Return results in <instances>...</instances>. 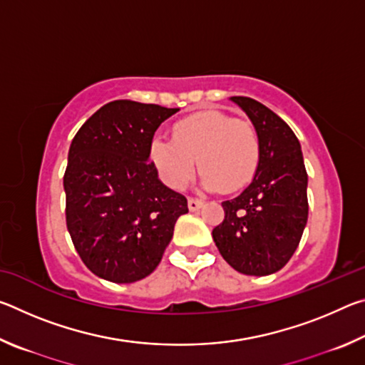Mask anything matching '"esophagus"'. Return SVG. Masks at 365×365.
I'll use <instances>...</instances> for the list:
<instances>
[{"instance_id": "34e87169", "label": "esophagus", "mask_w": 365, "mask_h": 365, "mask_svg": "<svg viewBox=\"0 0 365 365\" xmlns=\"http://www.w3.org/2000/svg\"><path fill=\"white\" fill-rule=\"evenodd\" d=\"M205 202H202L201 200H195V197H188V209L190 211H197Z\"/></svg>"}]
</instances>
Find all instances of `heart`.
<instances>
[{"label":"heart","instance_id":"b5f03b06","mask_svg":"<svg viewBox=\"0 0 365 365\" xmlns=\"http://www.w3.org/2000/svg\"><path fill=\"white\" fill-rule=\"evenodd\" d=\"M150 156L158 174L170 188L180 190L191 180L197 160L202 187L230 193L252 180L261 145L250 120L207 109L178 120L172 140L154 138Z\"/></svg>","mask_w":365,"mask_h":365}]
</instances>
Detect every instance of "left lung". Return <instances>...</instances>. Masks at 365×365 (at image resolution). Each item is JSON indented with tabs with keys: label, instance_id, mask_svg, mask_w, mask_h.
<instances>
[{
	"label": "left lung",
	"instance_id": "left-lung-1",
	"mask_svg": "<svg viewBox=\"0 0 365 365\" xmlns=\"http://www.w3.org/2000/svg\"><path fill=\"white\" fill-rule=\"evenodd\" d=\"M255 125L261 158L251 183L222 202L225 219L212 230L215 246L235 270L264 277L280 270L307 224V172L301 145L274 110L252 98L232 96Z\"/></svg>",
	"mask_w": 365,
	"mask_h": 365
}]
</instances>
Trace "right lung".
Here are the masks:
<instances>
[{
    "label": "right lung",
    "mask_w": 365,
    "mask_h": 365,
    "mask_svg": "<svg viewBox=\"0 0 365 365\" xmlns=\"http://www.w3.org/2000/svg\"><path fill=\"white\" fill-rule=\"evenodd\" d=\"M177 108L128 100L104 104L73 137L64 174L66 222L95 275L133 283L158 267L187 197L159 180L154 132Z\"/></svg>",
    "instance_id": "obj_1"
}]
</instances>
